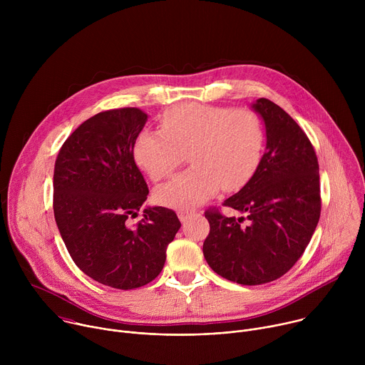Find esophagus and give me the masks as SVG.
Returning <instances> with one entry per match:
<instances>
[{"label": "esophagus", "instance_id": "34e87169", "mask_svg": "<svg viewBox=\"0 0 365 365\" xmlns=\"http://www.w3.org/2000/svg\"><path fill=\"white\" fill-rule=\"evenodd\" d=\"M178 217H179L180 222H183V224H185V222H187L189 220H192V218L195 217V212H192V211H190V212H189V211H187V212H183V211H180V212L178 214Z\"/></svg>", "mask_w": 365, "mask_h": 365}]
</instances>
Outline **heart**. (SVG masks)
I'll use <instances>...</instances> for the list:
<instances>
[{
	"mask_svg": "<svg viewBox=\"0 0 365 365\" xmlns=\"http://www.w3.org/2000/svg\"><path fill=\"white\" fill-rule=\"evenodd\" d=\"M162 130H143L134 141L135 163L154 180L170 176L185 159L192 166L155 190L166 206L192 207L224 190L241 189L257 172L264 130L255 113L182 103L168 110Z\"/></svg>",
	"mask_w": 365,
	"mask_h": 365,
	"instance_id": "1",
	"label": "heart"
}]
</instances>
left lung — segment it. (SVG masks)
Here are the masks:
<instances>
[{
    "label": "left lung",
    "mask_w": 365,
    "mask_h": 365,
    "mask_svg": "<svg viewBox=\"0 0 365 365\" xmlns=\"http://www.w3.org/2000/svg\"><path fill=\"white\" fill-rule=\"evenodd\" d=\"M251 108L264 123L266 151L254 176L224 200L246 218L206 211L211 230L203 242L210 267L245 286L264 284L287 273L321 217L319 165L307 135L270 99L259 98Z\"/></svg>",
    "instance_id": "obj_1"
}]
</instances>
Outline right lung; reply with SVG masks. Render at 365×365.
<instances>
[{
  "mask_svg": "<svg viewBox=\"0 0 365 365\" xmlns=\"http://www.w3.org/2000/svg\"><path fill=\"white\" fill-rule=\"evenodd\" d=\"M147 118L138 108L99 113L68 137L55 163V220L72 259L95 282L121 290L160 274L180 228L163 206H147L130 224L148 195L133 154Z\"/></svg>",
  "mask_w": 365,
  "mask_h": 365,
  "instance_id": "obj_1",
  "label": "right lung"
}]
</instances>
